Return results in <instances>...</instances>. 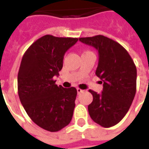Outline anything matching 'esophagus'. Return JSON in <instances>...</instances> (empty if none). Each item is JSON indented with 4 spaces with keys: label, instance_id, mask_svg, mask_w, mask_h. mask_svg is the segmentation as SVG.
<instances>
[{
    "label": "esophagus",
    "instance_id": "esophagus-1",
    "mask_svg": "<svg viewBox=\"0 0 149 149\" xmlns=\"http://www.w3.org/2000/svg\"><path fill=\"white\" fill-rule=\"evenodd\" d=\"M77 90L78 94H80V93H83V92H84V90H83V89H81V88H77Z\"/></svg>",
    "mask_w": 149,
    "mask_h": 149
}]
</instances>
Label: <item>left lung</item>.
I'll return each mask as SVG.
<instances>
[{
  "label": "left lung",
  "mask_w": 149,
  "mask_h": 149,
  "mask_svg": "<svg viewBox=\"0 0 149 149\" xmlns=\"http://www.w3.org/2000/svg\"><path fill=\"white\" fill-rule=\"evenodd\" d=\"M79 40L99 53L96 75L103 83V91L89 90L93 100L88 106L94 122L104 128L114 126L124 118L136 91V68L127 50L115 40L102 35L81 37Z\"/></svg>",
  "instance_id": "left-lung-1"
}]
</instances>
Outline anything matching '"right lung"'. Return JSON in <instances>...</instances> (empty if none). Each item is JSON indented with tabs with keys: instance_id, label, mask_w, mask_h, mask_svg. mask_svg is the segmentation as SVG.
Masks as SVG:
<instances>
[{
	"instance_id": "add662e5",
	"label": "right lung",
	"mask_w": 149,
	"mask_h": 149,
	"mask_svg": "<svg viewBox=\"0 0 149 149\" xmlns=\"http://www.w3.org/2000/svg\"><path fill=\"white\" fill-rule=\"evenodd\" d=\"M78 38L45 35L24 52L17 76L18 95L31 120L40 128L57 132L70 123L76 88L57 86L53 77L63 67L66 51Z\"/></svg>"
}]
</instances>
